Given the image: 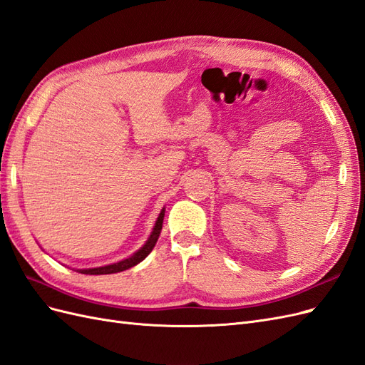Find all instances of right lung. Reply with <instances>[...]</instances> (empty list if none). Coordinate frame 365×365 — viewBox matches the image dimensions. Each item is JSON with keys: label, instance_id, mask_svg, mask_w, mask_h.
<instances>
[{"label": "right lung", "instance_id": "add662e5", "mask_svg": "<svg viewBox=\"0 0 365 365\" xmlns=\"http://www.w3.org/2000/svg\"><path fill=\"white\" fill-rule=\"evenodd\" d=\"M164 212H165V208L163 207L158 217H157V220H155V225H153L148 240L145 242V245H143L140 250H137L134 254H130L129 257L120 260V262H115V263H111V264H105V267L85 268V269H76V271L81 272V274H88V275H102V274H115V272L126 271V269H129L132 267H135V264H138L140 262L145 260L150 254V251L153 250V247H155L157 240H158V236L161 233V228H163Z\"/></svg>", "mask_w": 365, "mask_h": 365}]
</instances>
